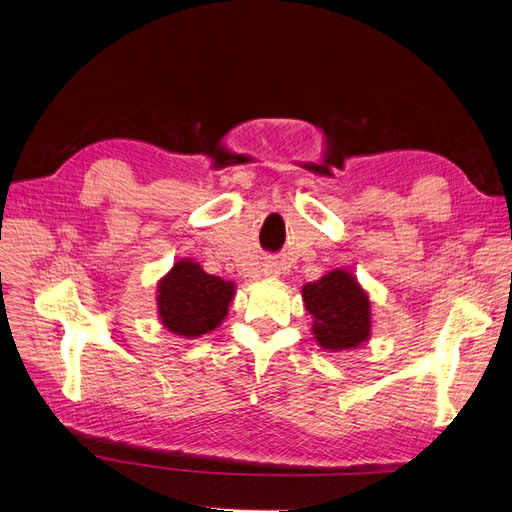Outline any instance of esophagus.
Listing matches in <instances>:
<instances>
[{
  "label": "esophagus",
  "mask_w": 512,
  "mask_h": 512,
  "mask_svg": "<svg viewBox=\"0 0 512 512\" xmlns=\"http://www.w3.org/2000/svg\"><path fill=\"white\" fill-rule=\"evenodd\" d=\"M269 273H271V275H280V271H277V269H271Z\"/></svg>",
  "instance_id": "obj_1"
}]
</instances>
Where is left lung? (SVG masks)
<instances>
[{"instance_id": "left-lung-1", "label": "left lung", "mask_w": 512, "mask_h": 512, "mask_svg": "<svg viewBox=\"0 0 512 512\" xmlns=\"http://www.w3.org/2000/svg\"><path fill=\"white\" fill-rule=\"evenodd\" d=\"M303 303L320 348L342 352L359 348L371 333V303L352 273L335 269L303 286Z\"/></svg>"}]
</instances>
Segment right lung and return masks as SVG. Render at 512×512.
Instances as JSON below:
<instances>
[{
    "label": "right lung",
    "instance_id": "right-lung-1",
    "mask_svg": "<svg viewBox=\"0 0 512 512\" xmlns=\"http://www.w3.org/2000/svg\"><path fill=\"white\" fill-rule=\"evenodd\" d=\"M232 297L235 284L183 258L158 284V314L170 333L194 339L220 327Z\"/></svg>",
    "mask_w": 512,
    "mask_h": 512
}]
</instances>
